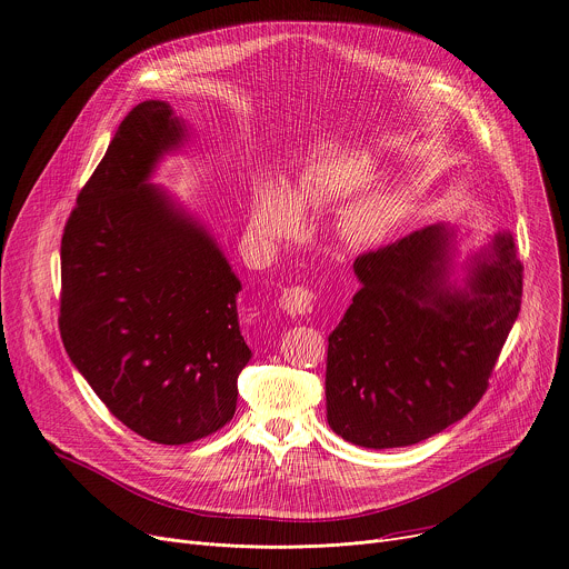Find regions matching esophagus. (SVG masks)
<instances>
[{"label": "esophagus", "instance_id": "esophagus-1", "mask_svg": "<svg viewBox=\"0 0 569 569\" xmlns=\"http://www.w3.org/2000/svg\"><path fill=\"white\" fill-rule=\"evenodd\" d=\"M279 306L283 312H288L290 317H301V315H308L312 312V292L303 286H292V288H286L281 292V299H279Z\"/></svg>", "mask_w": 569, "mask_h": 569}]
</instances>
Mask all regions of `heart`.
Wrapping results in <instances>:
<instances>
[{"label":"heart","mask_w":569,"mask_h":569,"mask_svg":"<svg viewBox=\"0 0 569 569\" xmlns=\"http://www.w3.org/2000/svg\"><path fill=\"white\" fill-rule=\"evenodd\" d=\"M377 176V164L368 153L346 151L310 164L299 192L286 180H268L257 189L250 228L263 243H279L301 232L306 206L348 201L357 197ZM400 214V199L387 189L359 197L343 214V234L357 246H372L389 237Z\"/></svg>","instance_id":"1"}]
</instances>
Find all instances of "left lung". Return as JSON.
Masks as SVG:
<instances>
[{
  "instance_id": "obj_1",
  "label": "left lung",
  "mask_w": 569,
  "mask_h": 569,
  "mask_svg": "<svg viewBox=\"0 0 569 569\" xmlns=\"http://www.w3.org/2000/svg\"><path fill=\"white\" fill-rule=\"evenodd\" d=\"M458 254V230L438 223L357 257L359 290L326 363V418L346 442L418 445L487 391L520 312L522 263L509 232Z\"/></svg>"
}]
</instances>
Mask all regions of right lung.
Returning <instances> with one entry per match:
<instances>
[{
    "mask_svg": "<svg viewBox=\"0 0 569 569\" xmlns=\"http://www.w3.org/2000/svg\"><path fill=\"white\" fill-rule=\"evenodd\" d=\"M187 136L167 102L133 107L78 194L60 250L71 361L127 429L158 445L230 422L252 357L239 328L241 281L217 239L149 182Z\"/></svg>",
    "mask_w": 569,
    "mask_h": 569,
    "instance_id": "right-lung-1",
    "label": "right lung"
}]
</instances>
